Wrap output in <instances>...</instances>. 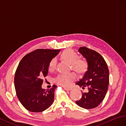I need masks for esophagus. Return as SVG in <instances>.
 <instances>
[{"instance_id": "1", "label": "esophagus", "mask_w": 126, "mask_h": 126, "mask_svg": "<svg viewBox=\"0 0 126 126\" xmlns=\"http://www.w3.org/2000/svg\"><path fill=\"white\" fill-rule=\"evenodd\" d=\"M64 89L67 91H71L72 90V88H64Z\"/></svg>"}]
</instances>
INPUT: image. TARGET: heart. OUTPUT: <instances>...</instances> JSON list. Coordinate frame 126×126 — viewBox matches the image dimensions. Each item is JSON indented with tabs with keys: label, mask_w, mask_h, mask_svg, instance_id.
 <instances>
[{
	"label": "heart",
	"mask_w": 126,
	"mask_h": 126,
	"mask_svg": "<svg viewBox=\"0 0 126 126\" xmlns=\"http://www.w3.org/2000/svg\"><path fill=\"white\" fill-rule=\"evenodd\" d=\"M62 58L72 64L73 69L79 73H83L87 68V63L83 60H79L78 54L71 49H67L63 52L61 54ZM57 60L56 57L50 61L48 65L49 70L52 71L56 68ZM77 75L74 72L63 73L59 74L56 78L57 84L64 87H69L72 85L73 82L77 80Z\"/></svg>",
	"instance_id": "1"
}]
</instances>
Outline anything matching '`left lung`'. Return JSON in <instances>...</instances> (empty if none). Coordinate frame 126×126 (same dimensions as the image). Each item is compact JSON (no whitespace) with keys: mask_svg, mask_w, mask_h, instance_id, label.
Instances as JSON below:
<instances>
[{"mask_svg":"<svg viewBox=\"0 0 126 126\" xmlns=\"http://www.w3.org/2000/svg\"><path fill=\"white\" fill-rule=\"evenodd\" d=\"M79 52L88 63L87 70L76 83L88 91L82 93V98L75 102L80 107L91 109L98 107L105 98L109 83V71L103 57L94 50L83 46Z\"/></svg>","mask_w":126,"mask_h":126,"instance_id":"8db88e82","label":"left lung"}]
</instances>
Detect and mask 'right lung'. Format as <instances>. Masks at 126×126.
Returning a JSON list of instances; mask_svg holds the SVG:
<instances>
[{
    "instance_id": "right-lung-1",
    "label": "right lung",
    "mask_w": 126,
    "mask_h": 126,
    "mask_svg": "<svg viewBox=\"0 0 126 126\" xmlns=\"http://www.w3.org/2000/svg\"><path fill=\"white\" fill-rule=\"evenodd\" d=\"M60 49H37L21 59L14 78L17 96L25 109L40 112L51 106L54 99L53 85L50 89L42 88L43 78L47 76L49 63Z\"/></svg>"
}]
</instances>
